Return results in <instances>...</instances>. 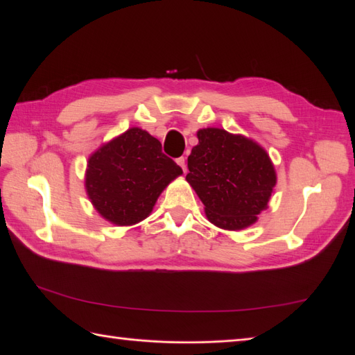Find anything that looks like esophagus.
Returning a JSON list of instances; mask_svg holds the SVG:
<instances>
[{"mask_svg":"<svg viewBox=\"0 0 355 355\" xmlns=\"http://www.w3.org/2000/svg\"><path fill=\"white\" fill-rule=\"evenodd\" d=\"M176 162H178V164L182 167L183 172H187V159H185V157H179Z\"/></svg>","mask_w":355,"mask_h":355,"instance_id":"1","label":"esophagus"}]
</instances>
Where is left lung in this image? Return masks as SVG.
<instances>
[{
  "label": "left lung",
  "mask_w": 355,
  "mask_h": 355,
  "mask_svg": "<svg viewBox=\"0 0 355 355\" xmlns=\"http://www.w3.org/2000/svg\"><path fill=\"white\" fill-rule=\"evenodd\" d=\"M188 157L187 180L205 205L208 220L225 230L257 221L268 207L277 176L266 151L252 139L224 130L198 131Z\"/></svg>",
  "instance_id": "8db88e82"
}]
</instances>
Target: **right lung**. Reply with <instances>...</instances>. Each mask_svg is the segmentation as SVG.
<instances>
[{"label": "right lung", "instance_id": "right-lung-1", "mask_svg": "<svg viewBox=\"0 0 355 355\" xmlns=\"http://www.w3.org/2000/svg\"><path fill=\"white\" fill-rule=\"evenodd\" d=\"M182 168L162 151L157 138L131 128L89 159L86 188L98 214L118 225L144 220L162 191Z\"/></svg>", "mask_w": 355, "mask_h": 355}]
</instances>
